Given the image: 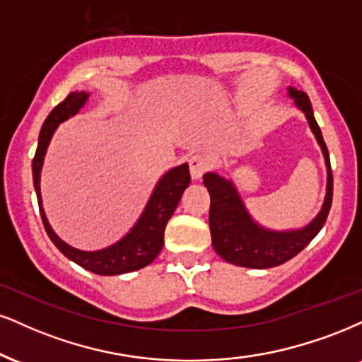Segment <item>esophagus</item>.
I'll use <instances>...</instances> for the list:
<instances>
[{"instance_id":"obj_1","label":"esophagus","mask_w":362,"mask_h":362,"mask_svg":"<svg viewBox=\"0 0 362 362\" xmlns=\"http://www.w3.org/2000/svg\"><path fill=\"white\" fill-rule=\"evenodd\" d=\"M211 168V159L204 154H193L189 158V173L194 180H199Z\"/></svg>"}]
</instances>
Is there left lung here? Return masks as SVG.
<instances>
[{"instance_id":"1","label":"left lung","mask_w":362,"mask_h":362,"mask_svg":"<svg viewBox=\"0 0 362 362\" xmlns=\"http://www.w3.org/2000/svg\"><path fill=\"white\" fill-rule=\"evenodd\" d=\"M290 95L296 99V104L305 114L315 139L322 147L327 166V194L324 206L315 220L305 228L297 231H269L258 226L250 218L242 199L236 193L231 181L223 180L215 173H206L203 176L204 186L208 188L211 204H209V231L215 252L223 260L247 269H272L282 265L297 253H300L315 235L322 230L332 204V169L329 151L325 146L322 132L312 114V105L307 93L288 88Z\"/></svg>"}]
</instances>
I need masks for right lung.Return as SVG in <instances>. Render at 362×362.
Instances as JSON below:
<instances>
[{"label":"right lung","mask_w":362,"mask_h":362,"mask_svg":"<svg viewBox=\"0 0 362 362\" xmlns=\"http://www.w3.org/2000/svg\"><path fill=\"white\" fill-rule=\"evenodd\" d=\"M88 99L87 92H72L66 95L64 102H60L55 109L48 114L45 119L42 131L38 137V147L35 153L31 169H33V185L37 191L40 215L45 226V231L50 236L53 245L60 250L66 258L83 267L86 270H90L97 275H119L127 274L144 269L149 263L154 262V258L159 255L160 248L164 245V230L169 218L173 216L174 209L180 203L182 193L189 186V166L188 164H181V166L171 169V171L164 174L160 181L156 186L153 196H151L149 203L136 223V226L131 230V233L124 236L120 242L112 247H107L104 250H97V252H83L77 250L65 242H62L58 236L53 233L52 226L48 225L47 216L42 208V194H40V171H42V164L45 153H47L48 142H50L53 132L57 126L64 122L69 117H72L82 109L86 100Z\"/></svg>","instance_id":"1"}]
</instances>
